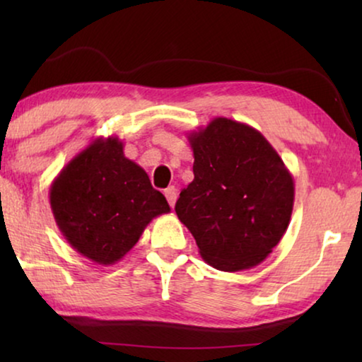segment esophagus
Segmentation results:
<instances>
[{
	"label": "esophagus",
	"instance_id": "1",
	"mask_svg": "<svg viewBox=\"0 0 362 362\" xmlns=\"http://www.w3.org/2000/svg\"><path fill=\"white\" fill-rule=\"evenodd\" d=\"M165 196H166L168 202H170V206L173 207V206H175L176 199H177V189L175 186H170L168 189H165Z\"/></svg>",
	"mask_w": 362,
	"mask_h": 362
}]
</instances>
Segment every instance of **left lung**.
<instances>
[{
  "mask_svg": "<svg viewBox=\"0 0 362 362\" xmlns=\"http://www.w3.org/2000/svg\"><path fill=\"white\" fill-rule=\"evenodd\" d=\"M194 180L181 191L176 214L199 254L222 272L264 262L290 224L295 185L259 130L217 117L187 135Z\"/></svg>",
  "mask_w": 362,
  "mask_h": 362,
  "instance_id": "obj_1",
  "label": "left lung"
}]
</instances>
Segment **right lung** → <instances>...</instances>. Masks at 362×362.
I'll return each mask as SVG.
<instances>
[{
  "mask_svg": "<svg viewBox=\"0 0 362 362\" xmlns=\"http://www.w3.org/2000/svg\"><path fill=\"white\" fill-rule=\"evenodd\" d=\"M56 224L78 254L100 265L122 260L155 217L170 212L146 171L123 155L117 136L95 138L49 191Z\"/></svg>",
  "mask_w": 362,
  "mask_h": 362,
  "instance_id": "right-lung-1",
  "label": "right lung"
}]
</instances>
